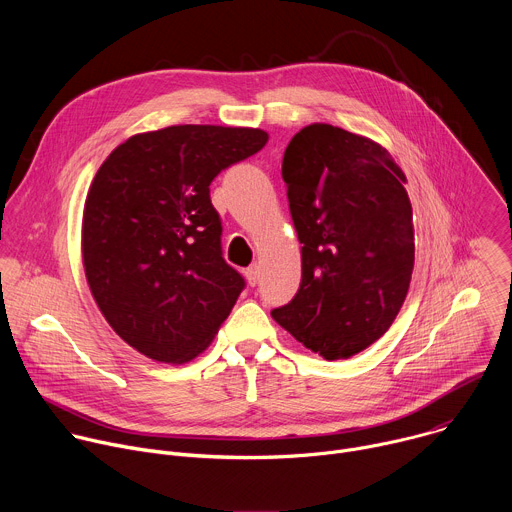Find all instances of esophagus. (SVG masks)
Instances as JSON below:
<instances>
[{
    "mask_svg": "<svg viewBox=\"0 0 512 512\" xmlns=\"http://www.w3.org/2000/svg\"><path fill=\"white\" fill-rule=\"evenodd\" d=\"M259 275H261V269H259L257 263H253V265L245 271V277H247V281H249L251 285H255V283L259 281Z\"/></svg>",
    "mask_w": 512,
    "mask_h": 512,
    "instance_id": "1",
    "label": "esophagus"
}]
</instances>
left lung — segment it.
Masks as SVG:
<instances>
[{"mask_svg": "<svg viewBox=\"0 0 512 512\" xmlns=\"http://www.w3.org/2000/svg\"><path fill=\"white\" fill-rule=\"evenodd\" d=\"M281 176L302 283L271 316L322 358H348L391 328L407 296L415 243L405 174L379 143L314 123L291 137Z\"/></svg>", "mask_w": 512, "mask_h": 512, "instance_id": "obj_1", "label": "left lung"}]
</instances>
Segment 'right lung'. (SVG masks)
Instances as JSON below:
<instances>
[{
    "mask_svg": "<svg viewBox=\"0 0 512 512\" xmlns=\"http://www.w3.org/2000/svg\"><path fill=\"white\" fill-rule=\"evenodd\" d=\"M267 133L172 125L129 137L85 202L83 263L111 328L158 362L200 354L245 289L223 257L210 182L257 154Z\"/></svg>",
    "mask_w": 512,
    "mask_h": 512,
    "instance_id": "add662e5",
    "label": "right lung"
}]
</instances>
